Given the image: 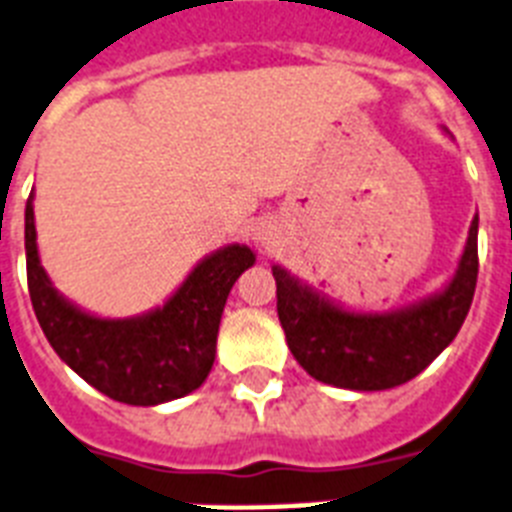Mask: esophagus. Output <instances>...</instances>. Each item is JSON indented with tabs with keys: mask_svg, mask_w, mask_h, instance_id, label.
I'll return each mask as SVG.
<instances>
[{
	"mask_svg": "<svg viewBox=\"0 0 512 512\" xmlns=\"http://www.w3.org/2000/svg\"><path fill=\"white\" fill-rule=\"evenodd\" d=\"M252 239H255L257 244L263 249H270L273 244H276V226L270 221H257L255 223V229H252Z\"/></svg>",
	"mask_w": 512,
	"mask_h": 512,
	"instance_id": "34e87169",
	"label": "esophagus"
}]
</instances>
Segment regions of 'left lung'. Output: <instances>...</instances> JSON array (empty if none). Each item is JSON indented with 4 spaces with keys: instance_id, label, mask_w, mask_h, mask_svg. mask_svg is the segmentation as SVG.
<instances>
[{
    "instance_id": "1",
    "label": "left lung",
    "mask_w": 512,
    "mask_h": 512,
    "mask_svg": "<svg viewBox=\"0 0 512 512\" xmlns=\"http://www.w3.org/2000/svg\"><path fill=\"white\" fill-rule=\"evenodd\" d=\"M476 236L479 213L450 281L419 302L382 312L343 307L273 265L278 320L296 362L325 385L362 393L409 382L448 349L466 320L479 273Z\"/></svg>"
}]
</instances>
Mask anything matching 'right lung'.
Masks as SVG:
<instances>
[{
    "label": "right lung",
    "mask_w": 512,
    "mask_h": 512,
    "mask_svg": "<svg viewBox=\"0 0 512 512\" xmlns=\"http://www.w3.org/2000/svg\"><path fill=\"white\" fill-rule=\"evenodd\" d=\"M25 263L38 325L59 359L114 401L158 406L205 382L229 291L255 265V252L247 244H226L205 255L158 307L135 317H98L59 294L41 265L30 192Z\"/></svg>",
    "instance_id": "right-lung-1"
}]
</instances>
